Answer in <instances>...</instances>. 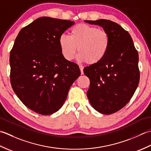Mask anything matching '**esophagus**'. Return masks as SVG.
I'll return each instance as SVG.
<instances>
[{
	"instance_id": "obj_1",
	"label": "esophagus",
	"mask_w": 151,
	"mask_h": 151,
	"mask_svg": "<svg viewBox=\"0 0 151 151\" xmlns=\"http://www.w3.org/2000/svg\"><path fill=\"white\" fill-rule=\"evenodd\" d=\"M79 69H80V71H81V73L83 75V67L82 66H79Z\"/></svg>"
}]
</instances>
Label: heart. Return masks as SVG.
<instances>
[{"label":"heart","mask_w":151,"mask_h":151,"mask_svg":"<svg viewBox=\"0 0 151 151\" xmlns=\"http://www.w3.org/2000/svg\"><path fill=\"white\" fill-rule=\"evenodd\" d=\"M58 45L61 53L67 60L75 58L78 47L79 61L94 64L106 57L110 46V38L105 30L79 24L71 29L70 36L62 34L59 36Z\"/></svg>","instance_id":"b5f03b06"}]
</instances>
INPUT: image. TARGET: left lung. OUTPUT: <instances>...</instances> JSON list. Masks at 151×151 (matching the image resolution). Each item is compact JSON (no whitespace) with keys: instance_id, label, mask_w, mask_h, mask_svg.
Instances as JSON below:
<instances>
[{"instance_id":"obj_1","label":"left lung","mask_w":151,"mask_h":151,"mask_svg":"<svg viewBox=\"0 0 151 151\" xmlns=\"http://www.w3.org/2000/svg\"><path fill=\"white\" fill-rule=\"evenodd\" d=\"M85 22L101 27L109 35L106 57L83 72L90 79L87 95L91 106L102 114H112L127 105L139 84L137 51L128 31L119 24L106 19Z\"/></svg>"}]
</instances>
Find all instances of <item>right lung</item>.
Instances as JSON below:
<instances>
[{
	"instance_id": "obj_1",
	"label": "right lung",
	"mask_w": 151,
	"mask_h": 151,
	"mask_svg": "<svg viewBox=\"0 0 151 151\" xmlns=\"http://www.w3.org/2000/svg\"><path fill=\"white\" fill-rule=\"evenodd\" d=\"M74 22L38 18L20 30L10 51L12 88L24 106L43 115L53 114L65 101L81 72L64 58L58 38Z\"/></svg>"
}]
</instances>
